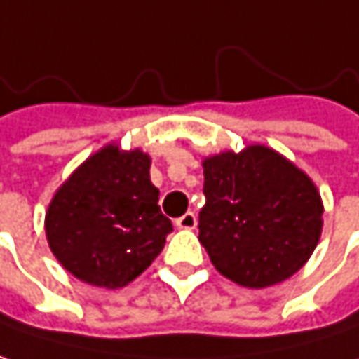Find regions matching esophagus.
Returning <instances> with one entry per match:
<instances>
[{"label": "esophagus", "mask_w": 359, "mask_h": 359, "mask_svg": "<svg viewBox=\"0 0 359 359\" xmlns=\"http://www.w3.org/2000/svg\"><path fill=\"white\" fill-rule=\"evenodd\" d=\"M175 224H177L179 228H182V230H193V228L197 226V215L193 212H187L184 215H180Z\"/></svg>", "instance_id": "obj_1"}]
</instances>
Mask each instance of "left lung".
<instances>
[{"label":"left lung","instance_id":"1","mask_svg":"<svg viewBox=\"0 0 359 359\" xmlns=\"http://www.w3.org/2000/svg\"><path fill=\"white\" fill-rule=\"evenodd\" d=\"M203 177L199 241L222 276L267 287L309 261L323 203L302 170L269 147L250 146L208 158Z\"/></svg>","mask_w":359,"mask_h":359}]
</instances>
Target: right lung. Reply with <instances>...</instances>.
Segmentation results:
<instances>
[{
  "label": "right lung",
  "mask_w": 359,
  "mask_h": 359,
  "mask_svg": "<svg viewBox=\"0 0 359 359\" xmlns=\"http://www.w3.org/2000/svg\"><path fill=\"white\" fill-rule=\"evenodd\" d=\"M158 197L144 151L100 149L50 201L45 228L53 255L86 283L127 285L151 265L172 232Z\"/></svg>",
  "instance_id": "obj_1"
}]
</instances>
